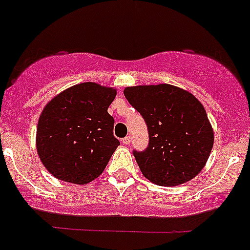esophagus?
Returning a JSON list of instances; mask_svg holds the SVG:
<instances>
[{
  "instance_id": "34e87169",
  "label": "esophagus",
  "mask_w": 250,
  "mask_h": 250,
  "mask_svg": "<svg viewBox=\"0 0 250 250\" xmlns=\"http://www.w3.org/2000/svg\"><path fill=\"white\" fill-rule=\"evenodd\" d=\"M122 142H123V145H129L131 144V137H129V136H127V137L122 138Z\"/></svg>"
}]
</instances>
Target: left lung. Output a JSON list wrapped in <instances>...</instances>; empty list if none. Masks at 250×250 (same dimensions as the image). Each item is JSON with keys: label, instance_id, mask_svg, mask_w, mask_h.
I'll return each instance as SVG.
<instances>
[{"label": "left lung", "instance_id": "obj_1", "mask_svg": "<svg viewBox=\"0 0 250 250\" xmlns=\"http://www.w3.org/2000/svg\"><path fill=\"white\" fill-rule=\"evenodd\" d=\"M125 96L147 125V147L133 151L144 177L165 187L196 177L213 146V129L196 96L169 83L125 87Z\"/></svg>", "mask_w": 250, "mask_h": 250}]
</instances>
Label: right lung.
Instances as JSON below:
<instances>
[{
    "instance_id": "right-lung-1",
    "label": "right lung",
    "mask_w": 250,
    "mask_h": 250,
    "mask_svg": "<svg viewBox=\"0 0 250 250\" xmlns=\"http://www.w3.org/2000/svg\"><path fill=\"white\" fill-rule=\"evenodd\" d=\"M117 90L95 83L68 87L44 106L37 128V151L53 177L86 184L104 171L119 141L108 113Z\"/></svg>"
}]
</instances>
